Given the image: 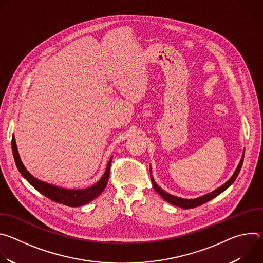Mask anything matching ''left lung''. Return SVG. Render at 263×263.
I'll return each instance as SVG.
<instances>
[{
  "label": "left lung",
  "instance_id": "obj_1",
  "mask_svg": "<svg viewBox=\"0 0 263 263\" xmlns=\"http://www.w3.org/2000/svg\"><path fill=\"white\" fill-rule=\"evenodd\" d=\"M243 156H245V151L242 152V156H241V159L234 172V174L231 176V178L224 183L222 184L221 186H219L218 189H216L215 191L209 193V194H206L202 197H199V198H196V199H183V198H179V197H176V196H173V195H170L167 194L166 192H164L162 189H160V187L157 185V183L155 182L153 176H152V168L149 167V172H151V180H152V184H153V187L156 193H158L162 199H164L166 202H168L170 204L172 205H175V206H178L180 208H183V209H190V208H195V207H198L210 200H212L213 198L217 197L219 194H221L222 192L226 191L228 187L235 181V179L237 178L239 172H240V168H241V165H242V162H243Z\"/></svg>",
  "mask_w": 263,
  "mask_h": 263
}]
</instances>
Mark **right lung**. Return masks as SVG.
<instances>
[{
    "mask_svg": "<svg viewBox=\"0 0 263 263\" xmlns=\"http://www.w3.org/2000/svg\"><path fill=\"white\" fill-rule=\"evenodd\" d=\"M11 144H12V152H13L14 161H15L16 167L20 171V173L22 174V176L34 187L36 191H39L42 195L46 196L47 198H49L50 200H52L54 202L64 204L69 207H80L82 205L89 203L90 201L96 199L99 195H101L108 183L112 157L108 161V164H107L104 175L96 184L91 185L90 187H87V189H83V190H69V189H63V187L56 186L53 184H49L45 181L39 180L34 176H32L27 171V168L25 167V165L23 164V162L21 160L14 135H12Z\"/></svg>",
    "mask_w": 263,
    "mask_h": 263,
    "instance_id": "add662e5",
    "label": "right lung"
}]
</instances>
